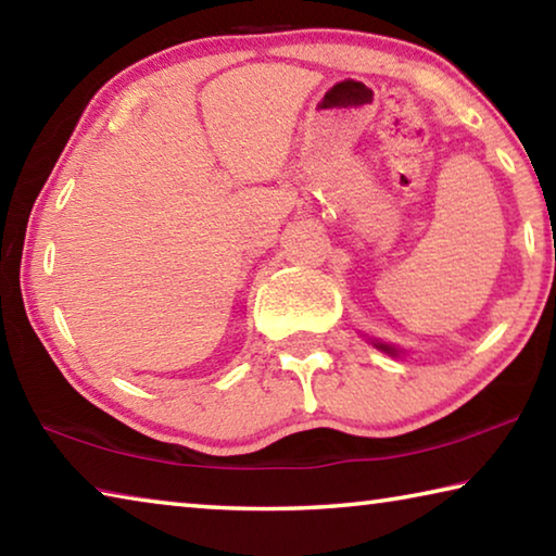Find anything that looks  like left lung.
<instances>
[{"mask_svg":"<svg viewBox=\"0 0 556 556\" xmlns=\"http://www.w3.org/2000/svg\"><path fill=\"white\" fill-rule=\"evenodd\" d=\"M378 348H382V351H388V353H394V351H392V348H388V345H378Z\"/></svg>","mask_w":556,"mask_h":556,"instance_id":"8db88e82","label":"left lung"}]
</instances>
